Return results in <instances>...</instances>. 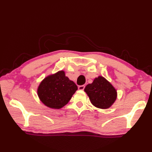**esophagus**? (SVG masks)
I'll use <instances>...</instances> for the list:
<instances>
[{
  "mask_svg": "<svg viewBox=\"0 0 152 152\" xmlns=\"http://www.w3.org/2000/svg\"><path fill=\"white\" fill-rule=\"evenodd\" d=\"M84 89H85V86L82 85V86H78V89H79V90H83Z\"/></svg>",
  "mask_w": 152,
  "mask_h": 152,
  "instance_id": "34e87169",
  "label": "esophagus"
}]
</instances>
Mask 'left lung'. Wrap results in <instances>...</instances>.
<instances>
[{
	"label": "left lung",
	"instance_id": "1",
	"mask_svg": "<svg viewBox=\"0 0 152 152\" xmlns=\"http://www.w3.org/2000/svg\"><path fill=\"white\" fill-rule=\"evenodd\" d=\"M84 91L92 104L99 108H110L117 98L115 89L102 76H99L92 83L87 85Z\"/></svg>",
	"mask_w": 152,
	"mask_h": 152
}]
</instances>
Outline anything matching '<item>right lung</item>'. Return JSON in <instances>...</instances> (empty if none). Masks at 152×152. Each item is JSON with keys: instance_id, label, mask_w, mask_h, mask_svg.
Here are the masks:
<instances>
[{"instance_id": "1", "label": "right lung", "mask_w": 152, "mask_h": 152, "mask_svg": "<svg viewBox=\"0 0 152 152\" xmlns=\"http://www.w3.org/2000/svg\"><path fill=\"white\" fill-rule=\"evenodd\" d=\"M78 87L65 76L63 70L44 78L38 88V95L44 104L59 109L69 102Z\"/></svg>"}]
</instances>
